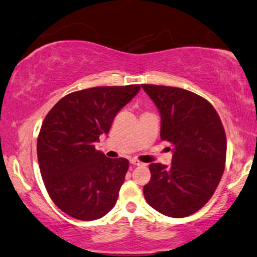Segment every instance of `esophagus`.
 <instances>
[{
	"mask_svg": "<svg viewBox=\"0 0 257 257\" xmlns=\"http://www.w3.org/2000/svg\"><path fill=\"white\" fill-rule=\"evenodd\" d=\"M131 164H133V165H142L144 163H142V162H140L139 160H137V159H132L131 160Z\"/></svg>",
	"mask_w": 257,
	"mask_h": 257,
	"instance_id": "obj_1",
	"label": "esophagus"
}]
</instances>
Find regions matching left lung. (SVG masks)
Masks as SVG:
<instances>
[{
	"mask_svg": "<svg viewBox=\"0 0 257 257\" xmlns=\"http://www.w3.org/2000/svg\"><path fill=\"white\" fill-rule=\"evenodd\" d=\"M161 115V139L173 145L171 165L152 163L145 199L161 214L183 218L214 194L226 160V136L218 113L189 90L141 85Z\"/></svg>",
	"mask_w": 257,
	"mask_h": 257,
	"instance_id": "left-lung-1",
	"label": "left lung"
}]
</instances>
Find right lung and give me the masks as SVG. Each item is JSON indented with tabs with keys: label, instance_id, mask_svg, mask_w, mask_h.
<instances>
[{
	"label": "right lung",
	"instance_id": "1",
	"mask_svg": "<svg viewBox=\"0 0 257 257\" xmlns=\"http://www.w3.org/2000/svg\"><path fill=\"white\" fill-rule=\"evenodd\" d=\"M139 89L127 85L78 90L46 116L38 137L39 167L50 199L66 215L94 220L116 204L128 161L109 159L95 142L109 133L117 112Z\"/></svg>",
	"mask_w": 257,
	"mask_h": 257
}]
</instances>
